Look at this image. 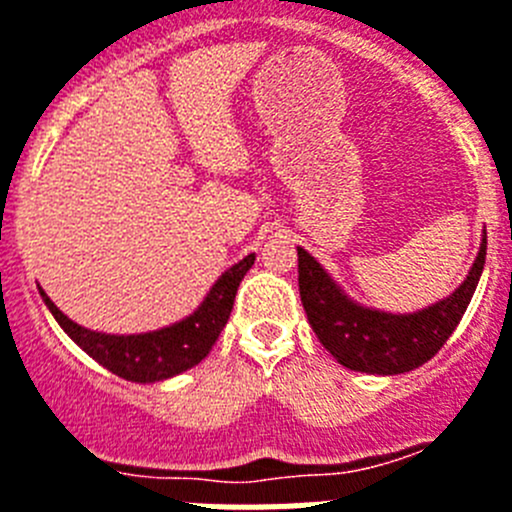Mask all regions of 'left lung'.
I'll list each match as a JSON object with an SVG mask.
<instances>
[{"mask_svg":"<svg viewBox=\"0 0 512 512\" xmlns=\"http://www.w3.org/2000/svg\"><path fill=\"white\" fill-rule=\"evenodd\" d=\"M487 257V231L461 286L412 314H391L353 301L340 283L299 247V291L306 319L324 348L350 371L397 376L428 363L464 317Z\"/></svg>","mask_w":512,"mask_h":512,"instance_id":"1","label":"left lung"}]
</instances>
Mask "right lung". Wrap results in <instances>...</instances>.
<instances>
[{
    "label": "right lung",
    "mask_w": 512,
    "mask_h": 512,
    "mask_svg": "<svg viewBox=\"0 0 512 512\" xmlns=\"http://www.w3.org/2000/svg\"><path fill=\"white\" fill-rule=\"evenodd\" d=\"M252 265H255V252L224 270L193 314L170 327L139 332V335H108V332L87 330L82 324L71 322L64 311L48 299L43 288L41 299L61 330L100 366L126 381L154 384V381H167L177 373L198 366L211 353L221 330L229 322L239 283Z\"/></svg>",
    "instance_id": "1"
}]
</instances>
